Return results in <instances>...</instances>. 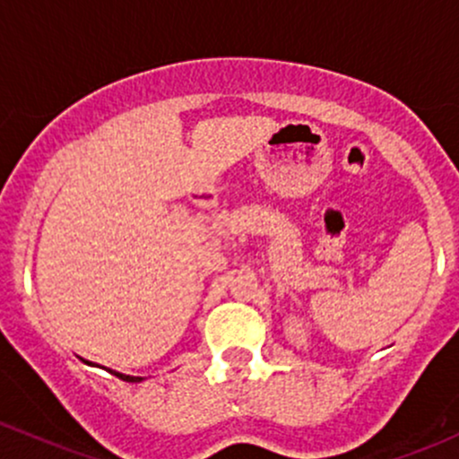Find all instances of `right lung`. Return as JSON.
<instances>
[{
    "label": "right lung",
    "instance_id": "1",
    "mask_svg": "<svg viewBox=\"0 0 459 459\" xmlns=\"http://www.w3.org/2000/svg\"><path fill=\"white\" fill-rule=\"evenodd\" d=\"M83 363L94 365V363H90V360H83ZM94 368H99V365H94ZM108 371H109V374L118 376V378L127 380V383H141V380H144V376H129V374H120V371H114V369H108Z\"/></svg>",
    "mask_w": 459,
    "mask_h": 459
}]
</instances>
